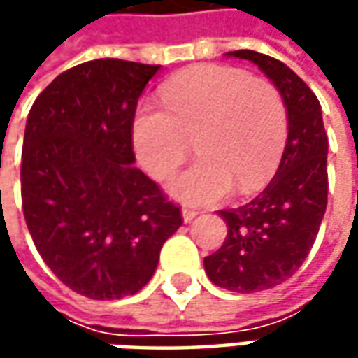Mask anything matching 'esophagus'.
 I'll use <instances>...</instances> for the list:
<instances>
[{
	"label": "esophagus",
	"mask_w": 358,
	"mask_h": 358,
	"mask_svg": "<svg viewBox=\"0 0 358 358\" xmlns=\"http://www.w3.org/2000/svg\"><path fill=\"white\" fill-rule=\"evenodd\" d=\"M181 213H183V221L189 223V221H193V219L199 215V211H197V209H191V207H183V211H181Z\"/></svg>",
	"instance_id": "34e87169"
}]
</instances>
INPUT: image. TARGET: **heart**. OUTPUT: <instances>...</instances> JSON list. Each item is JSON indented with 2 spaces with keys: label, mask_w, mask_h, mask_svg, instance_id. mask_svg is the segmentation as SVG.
I'll return each instance as SVG.
<instances>
[{
  "label": "heart",
  "mask_w": 358,
  "mask_h": 358,
  "mask_svg": "<svg viewBox=\"0 0 358 358\" xmlns=\"http://www.w3.org/2000/svg\"><path fill=\"white\" fill-rule=\"evenodd\" d=\"M165 109L135 111L131 141L147 173L159 181L185 161L189 141L199 159L173 179V197L191 205L241 195L267 183L281 161L289 117L279 90L227 65H197L161 90Z\"/></svg>",
  "instance_id": "b5f03b06"
}]
</instances>
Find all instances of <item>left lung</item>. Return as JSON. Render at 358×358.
Listing matches in <instances>:
<instances>
[{"instance_id": "1", "label": "left lung", "mask_w": 358, "mask_h": 358, "mask_svg": "<svg viewBox=\"0 0 358 358\" xmlns=\"http://www.w3.org/2000/svg\"><path fill=\"white\" fill-rule=\"evenodd\" d=\"M259 65L281 93L289 135L273 181L253 201L221 209L227 237L205 257V273L235 293L265 291L285 282L307 259L327 209V151L321 103L285 63L251 49L229 51Z\"/></svg>"}]
</instances>
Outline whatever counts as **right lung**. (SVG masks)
Segmentation results:
<instances>
[{
  "label": "right lung",
  "instance_id": "1",
  "mask_svg": "<svg viewBox=\"0 0 358 358\" xmlns=\"http://www.w3.org/2000/svg\"><path fill=\"white\" fill-rule=\"evenodd\" d=\"M161 65L93 59L57 76L29 111L21 203L37 251L79 295L113 301L153 277L181 209L133 167L131 125Z\"/></svg>",
  "mask_w": 358,
  "mask_h": 358
}]
</instances>
